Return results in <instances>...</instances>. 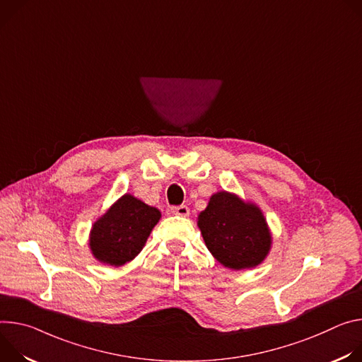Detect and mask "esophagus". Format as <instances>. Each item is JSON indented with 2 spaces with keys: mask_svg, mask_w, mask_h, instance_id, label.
<instances>
[{
  "mask_svg": "<svg viewBox=\"0 0 362 362\" xmlns=\"http://www.w3.org/2000/svg\"><path fill=\"white\" fill-rule=\"evenodd\" d=\"M171 213L175 216H181V217H188L189 216V209L187 206H177L171 209Z\"/></svg>",
  "mask_w": 362,
  "mask_h": 362,
  "instance_id": "34e87169",
  "label": "esophagus"
}]
</instances>
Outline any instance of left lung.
Here are the masks:
<instances>
[{
  "mask_svg": "<svg viewBox=\"0 0 362 362\" xmlns=\"http://www.w3.org/2000/svg\"><path fill=\"white\" fill-rule=\"evenodd\" d=\"M197 224L210 253L228 269L256 267L269 255L272 234L262 210L235 194H213Z\"/></svg>",
  "mask_w": 362,
  "mask_h": 362,
  "instance_id": "obj_1",
  "label": "left lung"
}]
</instances>
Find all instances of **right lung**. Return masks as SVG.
I'll return each instance as SVG.
<instances>
[{
  "label": "right lung",
  "instance_id": "1",
  "mask_svg": "<svg viewBox=\"0 0 362 362\" xmlns=\"http://www.w3.org/2000/svg\"><path fill=\"white\" fill-rule=\"evenodd\" d=\"M159 218L158 209L131 194L122 195L92 226L89 237L92 255L100 263L115 267L134 260Z\"/></svg>",
  "mask_w": 362,
  "mask_h": 362
}]
</instances>
